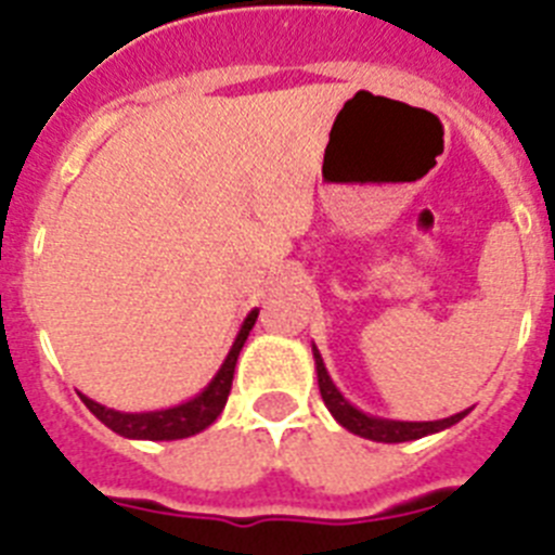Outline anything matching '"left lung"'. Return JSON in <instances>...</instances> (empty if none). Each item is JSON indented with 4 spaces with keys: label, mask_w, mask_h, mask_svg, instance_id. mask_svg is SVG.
Segmentation results:
<instances>
[{
    "label": "left lung",
    "mask_w": 555,
    "mask_h": 555,
    "mask_svg": "<svg viewBox=\"0 0 555 555\" xmlns=\"http://www.w3.org/2000/svg\"><path fill=\"white\" fill-rule=\"evenodd\" d=\"M314 350V364H317V382H320V396H323L325 406L331 410L339 424L348 429V433L359 435V438H367V440H378V443H404V440H418L424 435H433L440 433V429H447V426L457 424L463 415L468 413H457V415H449V418H440V421H390V418H376V415H367L362 410L350 404L345 399L343 392L336 390V385L331 382L328 371H325L323 357H320V350Z\"/></svg>",
    "instance_id": "1"
}]
</instances>
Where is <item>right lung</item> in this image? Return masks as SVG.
Masks as SVG:
<instances>
[{
	"mask_svg": "<svg viewBox=\"0 0 555 555\" xmlns=\"http://www.w3.org/2000/svg\"><path fill=\"white\" fill-rule=\"evenodd\" d=\"M255 320H258V309L246 314L244 325H241L238 336H235V343H232L224 364H221L219 373L212 376L210 385L198 392L196 399L184 401V404H177V406H168V410H154V413H120V410H108V406L98 404V401L87 399V396H80V401L89 406V413H92L94 418H101L112 433L122 435V438H137V440L191 438V435L207 429L212 421L219 418L221 410H224L227 396H230V387H232V373H235V362H238V353L241 348H244L249 331H253Z\"/></svg>",
	"mask_w": 555,
	"mask_h": 555,
	"instance_id": "obj_1",
	"label": "right lung"
}]
</instances>
